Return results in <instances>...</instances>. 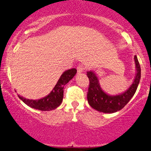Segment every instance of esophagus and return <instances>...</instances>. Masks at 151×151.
I'll use <instances>...</instances> for the list:
<instances>
[{"label": "esophagus", "mask_w": 151, "mask_h": 151, "mask_svg": "<svg viewBox=\"0 0 151 151\" xmlns=\"http://www.w3.org/2000/svg\"><path fill=\"white\" fill-rule=\"evenodd\" d=\"M84 70H85V66L82 65V64H79L77 66V73H78V74H81L82 73H83Z\"/></svg>", "instance_id": "1"}]
</instances>
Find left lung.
<instances>
[{"label":"left lung","instance_id":"1","mask_svg":"<svg viewBox=\"0 0 151 151\" xmlns=\"http://www.w3.org/2000/svg\"><path fill=\"white\" fill-rule=\"evenodd\" d=\"M136 76L132 84L127 90L117 95H110L102 90L99 79L93 71H88L89 88L87 98L89 105L94 110L105 113H113L120 110L134 96L141 79V67L136 56L134 57Z\"/></svg>","mask_w":151,"mask_h":151}]
</instances>
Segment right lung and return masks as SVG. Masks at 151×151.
Wrapping results in <instances>:
<instances>
[{
    "instance_id": "add662e5",
    "label": "right lung",
    "mask_w": 151,
    "mask_h": 151,
    "mask_svg": "<svg viewBox=\"0 0 151 151\" xmlns=\"http://www.w3.org/2000/svg\"><path fill=\"white\" fill-rule=\"evenodd\" d=\"M76 69H68L64 72L60 77L58 82L50 91L48 95L38 100H30L25 98L22 96L18 95L19 99L22 100L26 105L36 110L41 111H50L56 109L61 104L63 98V88L65 85L75 76L76 74Z\"/></svg>"
}]
</instances>
